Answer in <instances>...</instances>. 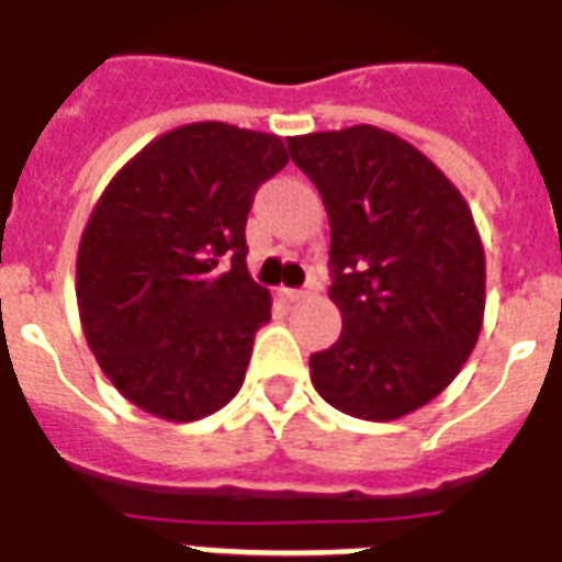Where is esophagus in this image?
I'll return each instance as SVG.
<instances>
[{"label":"esophagus","mask_w":562,"mask_h":562,"mask_svg":"<svg viewBox=\"0 0 562 562\" xmlns=\"http://www.w3.org/2000/svg\"><path fill=\"white\" fill-rule=\"evenodd\" d=\"M280 294H282V300H289V303H296V300H303V296L308 294V291H303V289H280Z\"/></svg>","instance_id":"esophagus-1"}]
</instances>
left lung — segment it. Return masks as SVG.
<instances>
[{
  "label": "left lung",
  "instance_id": "left-lung-1",
  "mask_svg": "<svg viewBox=\"0 0 562 562\" xmlns=\"http://www.w3.org/2000/svg\"><path fill=\"white\" fill-rule=\"evenodd\" d=\"M331 227V289L344 331L314 352L331 407L395 422L459 375L482 331L485 248L456 184L424 153L360 123L289 138Z\"/></svg>",
  "mask_w": 562,
  "mask_h": 562
}]
</instances>
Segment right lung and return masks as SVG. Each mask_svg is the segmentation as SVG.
Returning a JSON list of instances; mask_svg holds the SVG:
<instances>
[{
	"mask_svg": "<svg viewBox=\"0 0 562 562\" xmlns=\"http://www.w3.org/2000/svg\"><path fill=\"white\" fill-rule=\"evenodd\" d=\"M289 164L277 135L187 123L117 170L77 250V308L103 375L144 413L195 422L245 381L271 294L248 273L259 184Z\"/></svg>",
	"mask_w": 562,
	"mask_h": 562,
	"instance_id": "obj_1",
	"label": "right lung"
}]
</instances>
